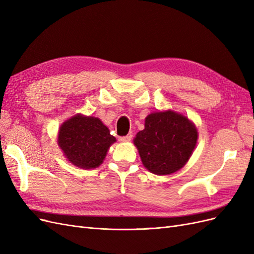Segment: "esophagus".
<instances>
[{
	"instance_id": "esophagus-1",
	"label": "esophagus",
	"mask_w": 254,
	"mask_h": 254,
	"mask_svg": "<svg viewBox=\"0 0 254 254\" xmlns=\"http://www.w3.org/2000/svg\"><path fill=\"white\" fill-rule=\"evenodd\" d=\"M131 139H132V135L128 134V135H125V136H121L120 141L121 142H129V141H131Z\"/></svg>"
}]
</instances>
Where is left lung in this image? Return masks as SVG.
Masks as SVG:
<instances>
[{"instance_id":"left-lung-1","label":"left lung","mask_w":254,"mask_h":254,"mask_svg":"<svg viewBox=\"0 0 254 254\" xmlns=\"http://www.w3.org/2000/svg\"><path fill=\"white\" fill-rule=\"evenodd\" d=\"M197 140L194 123L186 115L168 109L148 114L133 144L146 170L164 176L180 171L188 163Z\"/></svg>"}]
</instances>
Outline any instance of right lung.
I'll return each instance as SVG.
<instances>
[{
	"instance_id": "add662e5",
	"label": "right lung",
	"mask_w": 254,
	"mask_h": 254,
	"mask_svg": "<svg viewBox=\"0 0 254 254\" xmlns=\"http://www.w3.org/2000/svg\"><path fill=\"white\" fill-rule=\"evenodd\" d=\"M57 142L68 162L82 170H92L104 162L117 139L98 118L77 113L61 124Z\"/></svg>"
}]
</instances>
